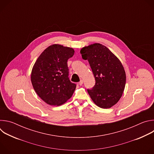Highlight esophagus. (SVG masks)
Wrapping results in <instances>:
<instances>
[{
  "label": "esophagus",
  "mask_w": 154,
  "mask_h": 154,
  "mask_svg": "<svg viewBox=\"0 0 154 154\" xmlns=\"http://www.w3.org/2000/svg\"><path fill=\"white\" fill-rule=\"evenodd\" d=\"M83 80H80V82H79V85H80V86H82V85H83Z\"/></svg>",
  "instance_id": "1"
}]
</instances>
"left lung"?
I'll list each match as a JSON object with an SVG mask.
<instances>
[{"mask_svg": "<svg viewBox=\"0 0 154 154\" xmlns=\"http://www.w3.org/2000/svg\"><path fill=\"white\" fill-rule=\"evenodd\" d=\"M80 53L83 60L88 61L96 81L88 93L98 106L111 108L119 101L125 88L126 75L122 63L99 43L83 48Z\"/></svg>", "mask_w": 154, "mask_h": 154, "instance_id": "1", "label": "left lung"}]
</instances>
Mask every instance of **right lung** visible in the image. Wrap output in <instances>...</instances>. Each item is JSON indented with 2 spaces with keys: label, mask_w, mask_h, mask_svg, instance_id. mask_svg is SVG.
Wrapping results in <instances>:
<instances>
[{
  "label": "right lung",
  "mask_w": 154,
  "mask_h": 154,
  "mask_svg": "<svg viewBox=\"0 0 154 154\" xmlns=\"http://www.w3.org/2000/svg\"><path fill=\"white\" fill-rule=\"evenodd\" d=\"M74 54L72 48L53 45L44 51L36 61L31 82L36 94L48 104L61 105L72 96L76 84L68 77L67 61Z\"/></svg>",
  "instance_id": "1"
}]
</instances>
